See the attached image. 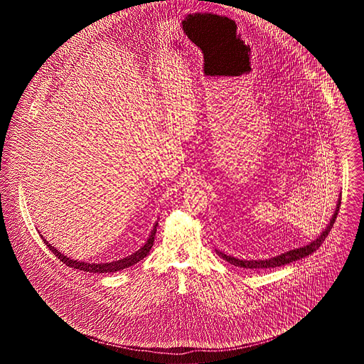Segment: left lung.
I'll list each match as a JSON object with an SVG mask.
<instances>
[{
  "instance_id": "obj_1",
  "label": "left lung",
  "mask_w": 364,
  "mask_h": 364,
  "mask_svg": "<svg viewBox=\"0 0 364 364\" xmlns=\"http://www.w3.org/2000/svg\"><path fill=\"white\" fill-rule=\"evenodd\" d=\"M340 205H341V196H340V199H338V202H337L336 211H334V214H333L329 224L325 228V230H323L315 240H312L311 242L306 244L304 247H299V248H294V250H289V251H287V252H284V254H279V255L273 257V258L258 260L239 259V258L226 255V254L218 251V250H215V252H217L223 259L229 262L230 264H235V266H239V267H244V269H258V270H259V269H270V267L273 269V267L288 264V263L294 262V260L306 258V257L311 255L314 251H316V250L321 247V244L325 242V239L328 237V235H329V232L331 230V228H333V224H334V221H336V218H337V214H338V210H340Z\"/></svg>"
}]
</instances>
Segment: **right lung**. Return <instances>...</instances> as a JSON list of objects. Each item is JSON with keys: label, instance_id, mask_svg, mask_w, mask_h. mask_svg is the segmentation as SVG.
I'll list each match as a JSON object with an SVG mask.
<instances>
[{"label": "right lung", "instance_id": "right-lung-1", "mask_svg": "<svg viewBox=\"0 0 364 364\" xmlns=\"http://www.w3.org/2000/svg\"><path fill=\"white\" fill-rule=\"evenodd\" d=\"M156 226L158 223H156V225L153 228L147 242H144L143 247H140L136 252H134L132 255L129 257H125L122 259L113 260V262H109V263H87V262H79V260L70 259L67 255L61 254L57 248H54L50 242H46V239L43 236H41L43 239L45 244L49 247V250L52 251L53 254L61 260L63 263H65L67 266L73 267V269H79V270H83V272H88V273H114V272H119L122 269H127V267H131L134 266L135 263H138L139 260L143 259L151 250L153 244H154V237H156Z\"/></svg>", "mask_w": 364, "mask_h": 364}]
</instances>
